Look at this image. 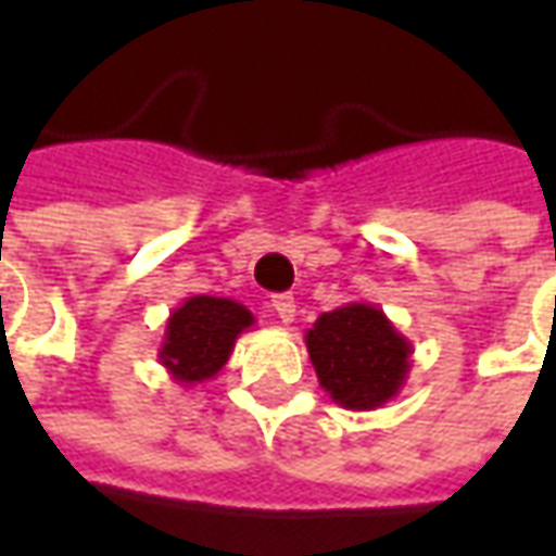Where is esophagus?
<instances>
[{"instance_id":"1","label":"esophagus","mask_w":556,"mask_h":556,"mask_svg":"<svg viewBox=\"0 0 556 556\" xmlns=\"http://www.w3.org/2000/svg\"><path fill=\"white\" fill-rule=\"evenodd\" d=\"M270 306H274V313H277V318L282 321V325H291V321H294L298 306H294V298H291V294H277Z\"/></svg>"}]
</instances>
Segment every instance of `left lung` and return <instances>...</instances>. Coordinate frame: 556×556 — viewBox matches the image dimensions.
<instances>
[{"mask_svg": "<svg viewBox=\"0 0 556 556\" xmlns=\"http://www.w3.org/2000/svg\"><path fill=\"white\" fill-rule=\"evenodd\" d=\"M303 342L318 384L342 408H381L408 381L414 345L375 303H345L321 313Z\"/></svg>", "mask_w": 556, "mask_h": 556, "instance_id": "1", "label": "left lung"}]
</instances>
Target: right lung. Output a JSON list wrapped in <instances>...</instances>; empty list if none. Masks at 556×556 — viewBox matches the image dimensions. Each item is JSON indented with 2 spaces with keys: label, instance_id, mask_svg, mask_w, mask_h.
<instances>
[{
  "label": "right lung",
  "instance_id": "right-lung-1",
  "mask_svg": "<svg viewBox=\"0 0 556 556\" xmlns=\"http://www.w3.org/2000/svg\"><path fill=\"white\" fill-rule=\"evenodd\" d=\"M255 325L253 313L231 298L193 294L172 309L157 357L181 387L205 384L229 363L235 342Z\"/></svg>",
  "mask_w": 556,
  "mask_h": 556
}]
</instances>
